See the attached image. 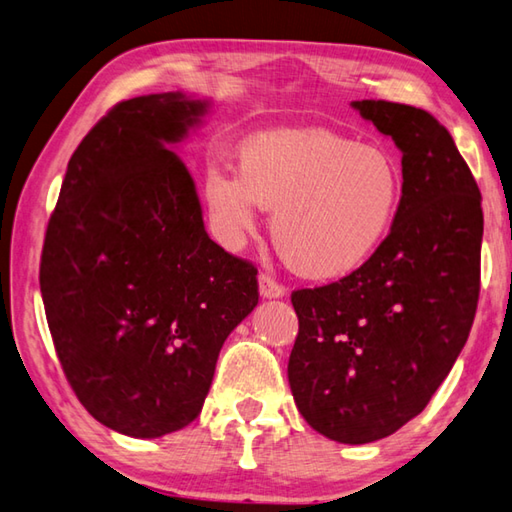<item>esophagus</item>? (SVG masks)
<instances>
[{
	"mask_svg": "<svg viewBox=\"0 0 512 512\" xmlns=\"http://www.w3.org/2000/svg\"><path fill=\"white\" fill-rule=\"evenodd\" d=\"M259 293H262V297H268V300H271V297H282L286 293V288L280 282H275L271 275L262 273L259 275Z\"/></svg>",
	"mask_w": 512,
	"mask_h": 512,
	"instance_id": "esophagus-1",
	"label": "esophagus"
}]
</instances>
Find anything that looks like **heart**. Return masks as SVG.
<instances>
[{"label":"heart","instance_id":"b5f03b06","mask_svg":"<svg viewBox=\"0 0 512 512\" xmlns=\"http://www.w3.org/2000/svg\"><path fill=\"white\" fill-rule=\"evenodd\" d=\"M203 197L226 246L255 230L259 208L275 210L282 257L311 280H340L369 264L396 228L405 174L380 145L329 129H273L239 147V174L210 167Z\"/></svg>","mask_w":512,"mask_h":512}]
</instances>
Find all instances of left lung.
<instances>
[{"instance_id":"8db88e82","label":"left lung","mask_w":512,"mask_h":512,"mask_svg":"<svg viewBox=\"0 0 512 512\" xmlns=\"http://www.w3.org/2000/svg\"><path fill=\"white\" fill-rule=\"evenodd\" d=\"M403 152L405 201L378 255L338 282L297 288L288 383L304 421L371 443L425 410L475 322L481 192L439 120L387 100L353 102Z\"/></svg>"}]
</instances>
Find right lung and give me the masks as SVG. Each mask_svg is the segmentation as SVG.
Wrapping results in <instances>:
<instances>
[{
	"label": "right lung",
	"instance_id": "1",
	"mask_svg": "<svg viewBox=\"0 0 512 512\" xmlns=\"http://www.w3.org/2000/svg\"><path fill=\"white\" fill-rule=\"evenodd\" d=\"M208 102L123 100L73 152L44 235L40 291L69 385L120 434L199 416L226 338L259 302L257 266L203 228L176 143Z\"/></svg>",
	"mask_w": 512,
	"mask_h": 512
}]
</instances>
